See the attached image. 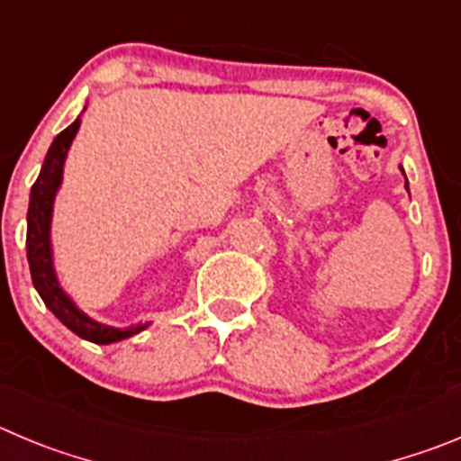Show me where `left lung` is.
Listing matches in <instances>:
<instances>
[{
  "instance_id": "8db88e82",
  "label": "left lung",
  "mask_w": 461,
  "mask_h": 461,
  "mask_svg": "<svg viewBox=\"0 0 461 461\" xmlns=\"http://www.w3.org/2000/svg\"><path fill=\"white\" fill-rule=\"evenodd\" d=\"M407 189H409V185H407Z\"/></svg>"
}]
</instances>
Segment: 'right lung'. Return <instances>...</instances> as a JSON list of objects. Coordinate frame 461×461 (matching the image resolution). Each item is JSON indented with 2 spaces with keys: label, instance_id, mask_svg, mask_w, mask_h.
Masks as SVG:
<instances>
[{
  "label": "right lung",
  "instance_id": "1",
  "mask_svg": "<svg viewBox=\"0 0 461 461\" xmlns=\"http://www.w3.org/2000/svg\"><path fill=\"white\" fill-rule=\"evenodd\" d=\"M79 123L68 125L61 134L50 146L48 155L41 173H38L36 183H33L32 194H29V212H27V260L29 269H32V281L33 288L38 290L41 299L45 306L66 324L73 333H77L84 340H91L95 345H109L125 340V338L134 336V333L143 331L150 322L146 324H132V327L116 329L107 327L103 322H95L82 313L75 302L63 293V288L57 281V272H54V260H52V242H50V226H52V208H54V196H57L59 187H61L63 178V162H66L68 148L73 143L75 134H77Z\"/></svg>",
  "mask_w": 461,
  "mask_h": 461
}]
</instances>
